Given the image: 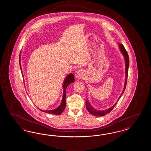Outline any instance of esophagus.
<instances>
[{
    "instance_id": "1",
    "label": "esophagus",
    "mask_w": 151,
    "mask_h": 151,
    "mask_svg": "<svg viewBox=\"0 0 151 151\" xmlns=\"http://www.w3.org/2000/svg\"><path fill=\"white\" fill-rule=\"evenodd\" d=\"M76 78H82L84 77V71L82 69H80L78 70V71L76 73Z\"/></svg>"
}]
</instances>
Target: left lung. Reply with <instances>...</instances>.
<instances>
[{"mask_svg":"<svg viewBox=\"0 0 151 151\" xmlns=\"http://www.w3.org/2000/svg\"><path fill=\"white\" fill-rule=\"evenodd\" d=\"M119 48H120V49L122 53V54L124 55V58H125V65H126V66H125V68H125L126 80H125V85H124V90H123V91H122V93L120 95V97L119 98L118 101L119 100L120 98L121 97V96H122V93H124V91H125V88H126L127 80V75H128V70H129V55H128V54H127V52L126 49H125V47H124V45H123L122 44H119ZM118 101L116 102V103L114 104V106H111L110 108L107 109L106 110L101 111V110H96V109L93 108L92 106H91V104H90V103L88 102L87 101H86V108H87V110L89 111L90 113L92 114V115H93L94 116H104L105 115L109 113L110 111L113 109V108H114L115 106V105L116 104Z\"/></svg>","mask_w":151,"mask_h":151,"instance_id":"obj_1","label":"left lung"}]
</instances>
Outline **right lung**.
Segmentation results:
<instances>
[{
    "label": "right lung",
    "mask_w": 151,
    "mask_h": 151,
    "mask_svg": "<svg viewBox=\"0 0 151 151\" xmlns=\"http://www.w3.org/2000/svg\"><path fill=\"white\" fill-rule=\"evenodd\" d=\"M20 66H21L20 61ZM74 80H75L74 75H73V74H72V73H70L65 78L64 84H63V90H64L63 99H62V101H61V104L58 106L57 109L52 110H40L43 111V112H45V113H49V114H54V115H59V114H61L63 113V111L64 110L65 106H66V100H65L66 89L67 87L69 86L70 83H73Z\"/></svg>",
    "instance_id": "right-lung-1"
}]
</instances>
